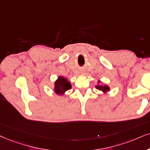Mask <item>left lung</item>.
<instances>
[{"mask_svg": "<svg viewBox=\"0 0 150 150\" xmlns=\"http://www.w3.org/2000/svg\"><path fill=\"white\" fill-rule=\"evenodd\" d=\"M98 84L100 82V81H98ZM96 88L98 89V90L101 91L103 93H107V91H109L110 90V88L109 86H107V85H102V84H98L96 85Z\"/></svg>", "mask_w": 150, "mask_h": 150, "instance_id": "obj_1", "label": "left lung"}]
</instances>
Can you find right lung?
<instances>
[{
    "mask_svg": "<svg viewBox=\"0 0 150 150\" xmlns=\"http://www.w3.org/2000/svg\"><path fill=\"white\" fill-rule=\"evenodd\" d=\"M71 88V84L65 77L59 76L54 82V92L57 95H63L66 91Z\"/></svg>",
    "mask_w": 150,
    "mask_h": 150,
    "instance_id": "1",
    "label": "right lung"
}]
</instances>
